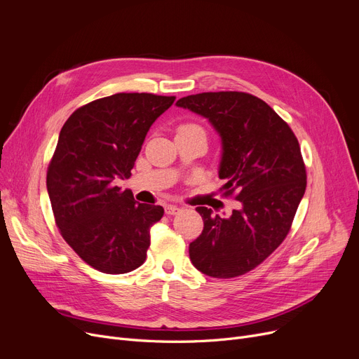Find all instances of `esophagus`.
I'll return each instance as SVG.
<instances>
[{
	"instance_id": "34e87169",
	"label": "esophagus",
	"mask_w": 359,
	"mask_h": 359,
	"mask_svg": "<svg viewBox=\"0 0 359 359\" xmlns=\"http://www.w3.org/2000/svg\"><path fill=\"white\" fill-rule=\"evenodd\" d=\"M164 211H165L167 215H176L182 211V208H180V206H176V205H165Z\"/></svg>"
}]
</instances>
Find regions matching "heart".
Here are the masks:
<instances>
[{
  "mask_svg": "<svg viewBox=\"0 0 359 359\" xmlns=\"http://www.w3.org/2000/svg\"><path fill=\"white\" fill-rule=\"evenodd\" d=\"M194 128H198V126H195V125H183V126H180V128H179V130H186V129H194Z\"/></svg>",
  "mask_w": 359,
  "mask_h": 359,
  "instance_id": "1",
  "label": "heart"
}]
</instances>
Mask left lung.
<instances>
[{
  "mask_svg": "<svg viewBox=\"0 0 359 359\" xmlns=\"http://www.w3.org/2000/svg\"><path fill=\"white\" fill-rule=\"evenodd\" d=\"M176 106L208 119L217 130L221 189L240 202L225 218L198 206L203 230L189 244L191 260L212 278L248 273L284 241L304 196L307 176L298 141L268 103L248 93H199Z\"/></svg>",
  "mask_w": 359,
  "mask_h": 359,
  "instance_id": "1",
  "label": "left lung"
}]
</instances>
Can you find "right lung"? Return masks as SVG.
Wrapping results in <instances>:
<instances>
[{
	"instance_id": "obj_1",
	"label": "right lung",
	"mask_w": 359,
	"mask_h": 359,
	"mask_svg": "<svg viewBox=\"0 0 359 359\" xmlns=\"http://www.w3.org/2000/svg\"><path fill=\"white\" fill-rule=\"evenodd\" d=\"M173 96L116 93L75 110L48 167L56 225L86 263L103 273L140 268L163 206L140 203L118 180L129 179L147 132Z\"/></svg>"
}]
</instances>
